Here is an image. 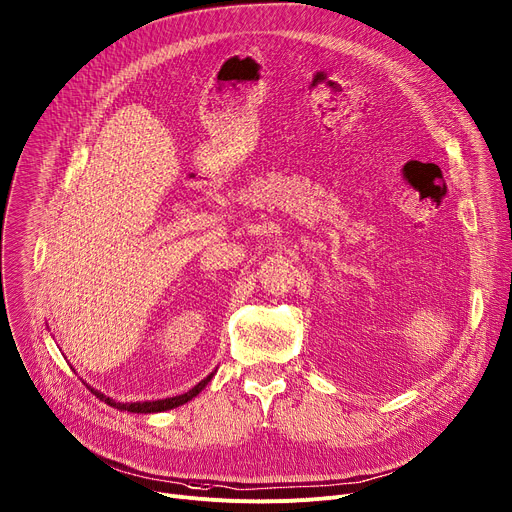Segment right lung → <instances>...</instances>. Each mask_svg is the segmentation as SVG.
Returning a JSON list of instances; mask_svg holds the SVG:
<instances>
[{"label":"right lung","mask_w":512,"mask_h":512,"mask_svg":"<svg viewBox=\"0 0 512 512\" xmlns=\"http://www.w3.org/2000/svg\"><path fill=\"white\" fill-rule=\"evenodd\" d=\"M216 374V370L212 372V374H208L206 379L203 381H199L193 389H189L187 393H183V395H175V397H166V399H156V401H135V403H119V401H115V399H111V397H107L105 393H100V391H96L94 387H90L88 383H84L100 401H105L107 405H111V407H117V410H123V412H131V414H158V412H166V410H173V407H179V405H183V403H187V401H191L193 397H197L203 389H206V385L212 381V377Z\"/></svg>","instance_id":"add662e5"}]
</instances>
